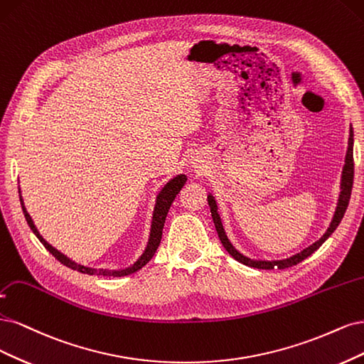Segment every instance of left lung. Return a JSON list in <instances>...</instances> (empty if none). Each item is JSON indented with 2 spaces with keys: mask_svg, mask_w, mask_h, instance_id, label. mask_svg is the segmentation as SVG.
<instances>
[{
  "mask_svg": "<svg viewBox=\"0 0 364 364\" xmlns=\"http://www.w3.org/2000/svg\"><path fill=\"white\" fill-rule=\"evenodd\" d=\"M353 183H354V130H353V125H350L349 127V140H348L345 166H343V172H342V181H340V195H338V201H337V207H336V212H334L331 224L318 242H314L313 245L309 246V248L302 250L301 252L291 255V257H289V259H284V260H254V259H250V257L240 254L236 248H234V246L231 245V242L227 237L224 225H222L220 216L218 213V204H216L215 196L212 193H208L207 201H208V205H210V212H212V218H213V222H215L218 236H219L222 245H224V248L228 251V254L232 257L234 260H237V262H240L246 266L257 267V269H286V267L298 264L302 260H306L307 257H310L316 250H319L322 243L334 232V230L338 227L340 220H342V218L346 212V208H348L350 192H353Z\"/></svg>",
  "mask_w": 364,
  "mask_h": 364,
  "instance_id": "obj_1",
  "label": "left lung"
}]
</instances>
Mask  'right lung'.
<instances>
[{
    "label": "right lung",
    "mask_w": 364,
    "mask_h": 364,
    "mask_svg": "<svg viewBox=\"0 0 364 364\" xmlns=\"http://www.w3.org/2000/svg\"><path fill=\"white\" fill-rule=\"evenodd\" d=\"M186 180L187 177L183 173L177 175V177L171 178L165 186L161 187L160 193L157 195V201H156V207H154V213H152V220H151V231H149V239H148V243H146V248L145 251L142 252V255L139 257V259L130 264L128 267H124V269H93V267H87V266H83V264H78L75 262H73L71 259H68V257L65 254H62L60 251H57L54 246H51L48 242H46L42 236L41 232L38 231L36 225H34V222L31 219V216L28 215L27 208L24 205V201H22V196H21V189H19V198H21V205H22V212H24V216H26V220L28 227L31 228V231L36 234V237L41 240V243L45 246L46 250H48L55 259L60 262L62 264L68 266L74 269V271H78V272H83V274H87V275H102V277H125V275H130V274H134L137 272L139 269H142L152 257H154L159 245H160V240H161V232H163V225H165V220H166V215L169 212V208L173 203L175 196H177L181 191V187L186 184Z\"/></svg>",
    "instance_id": "right-lung-1"
}]
</instances>
